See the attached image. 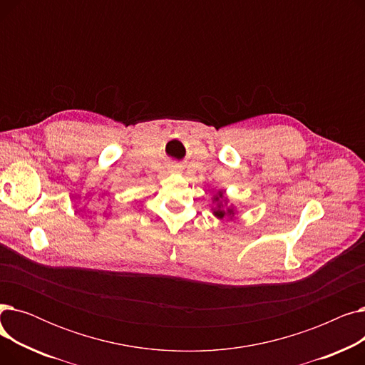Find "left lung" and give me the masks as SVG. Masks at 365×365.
Listing matches in <instances>:
<instances>
[{
  "label": "left lung",
  "mask_w": 365,
  "mask_h": 365,
  "mask_svg": "<svg viewBox=\"0 0 365 365\" xmlns=\"http://www.w3.org/2000/svg\"><path fill=\"white\" fill-rule=\"evenodd\" d=\"M215 202H216V207L213 208V215L217 217V219H225L226 216H234V208H225L223 204H226V198L223 197V192H219L216 197H215Z\"/></svg>",
  "instance_id": "1"
}]
</instances>
